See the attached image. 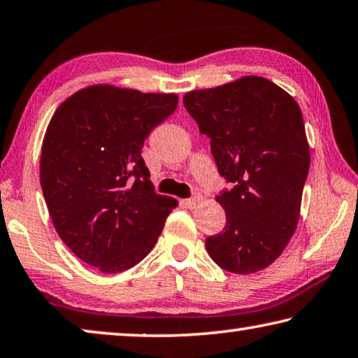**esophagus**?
<instances>
[{
  "label": "esophagus",
  "mask_w": 358,
  "mask_h": 358,
  "mask_svg": "<svg viewBox=\"0 0 358 358\" xmlns=\"http://www.w3.org/2000/svg\"><path fill=\"white\" fill-rule=\"evenodd\" d=\"M202 201V194H199V192H194L192 194V197H189V199H185L183 201V203L186 205L187 208H194L196 207V205Z\"/></svg>",
  "instance_id": "34e87169"
}]
</instances>
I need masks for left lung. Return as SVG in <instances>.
<instances>
[{
    "label": "left lung",
    "mask_w": 358,
    "mask_h": 358,
    "mask_svg": "<svg viewBox=\"0 0 358 358\" xmlns=\"http://www.w3.org/2000/svg\"><path fill=\"white\" fill-rule=\"evenodd\" d=\"M183 104L210 137L217 172L230 185L216 197L226 227L205 240L210 257L230 273L264 270L299 222L310 172L300 107L278 85L254 76L187 93Z\"/></svg>",
    "instance_id": "8db88e82"
}]
</instances>
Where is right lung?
Listing matches in <instances>:
<instances>
[{"mask_svg":"<svg viewBox=\"0 0 358 358\" xmlns=\"http://www.w3.org/2000/svg\"><path fill=\"white\" fill-rule=\"evenodd\" d=\"M178 106L175 94L94 85L57 108L44 137L41 186L69 250L120 273L153 250L177 201L157 196L142 148Z\"/></svg>","mask_w":358,"mask_h":358,"instance_id":"1","label":"right lung"}]
</instances>
